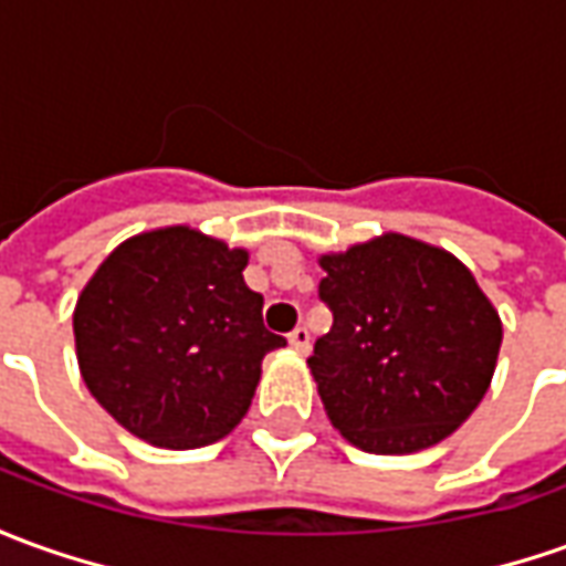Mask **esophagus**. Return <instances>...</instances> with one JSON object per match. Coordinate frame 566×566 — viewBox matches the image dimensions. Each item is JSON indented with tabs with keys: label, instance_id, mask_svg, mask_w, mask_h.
<instances>
[{
	"label": "esophagus",
	"instance_id": "1",
	"mask_svg": "<svg viewBox=\"0 0 566 566\" xmlns=\"http://www.w3.org/2000/svg\"><path fill=\"white\" fill-rule=\"evenodd\" d=\"M287 344L297 349V353H310V328H306V325H297L294 332L287 334Z\"/></svg>",
	"mask_w": 566,
	"mask_h": 566
}]
</instances>
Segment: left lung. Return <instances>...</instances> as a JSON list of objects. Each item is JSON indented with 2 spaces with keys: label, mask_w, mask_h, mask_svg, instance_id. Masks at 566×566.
Masks as SVG:
<instances>
[{
  "label": "left lung",
  "mask_w": 566,
  "mask_h": 566,
  "mask_svg": "<svg viewBox=\"0 0 566 566\" xmlns=\"http://www.w3.org/2000/svg\"><path fill=\"white\" fill-rule=\"evenodd\" d=\"M332 332L310 368L332 424L378 455L418 452L468 421L493 380L502 322L452 253L384 234L322 256Z\"/></svg>",
  "instance_id": "left-lung-1"
}]
</instances>
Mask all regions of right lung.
<instances>
[{
	"label": "right lung",
	"mask_w": 566,
	"mask_h": 566,
	"mask_svg": "<svg viewBox=\"0 0 566 566\" xmlns=\"http://www.w3.org/2000/svg\"><path fill=\"white\" fill-rule=\"evenodd\" d=\"M248 253L172 226L123 241L73 313L90 394L117 424L167 449L213 443L248 415L269 349Z\"/></svg>",
	"instance_id": "add662e5"
}]
</instances>
